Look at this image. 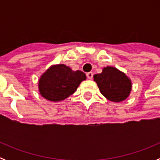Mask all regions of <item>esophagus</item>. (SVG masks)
Returning <instances> with one entry per match:
<instances>
[{
	"instance_id": "obj_1",
	"label": "esophagus",
	"mask_w": 160,
	"mask_h": 160,
	"mask_svg": "<svg viewBox=\"0 0 160 160\" xmlns=\"http://www.w3.org/2000/svg\"><path fill=\"white\" fill-rule=\"evenodd\" d=\"M87 78H88L89 79H92L93 73H91V72H89V73H87Z\"/></svg>"
}]
</instances>
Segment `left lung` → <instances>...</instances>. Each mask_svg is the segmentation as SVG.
Returning <instances> with one entry per match:
<instances>
[{"label":"left lung","instance_id":"8db88e82","mask_svg":"<svg viewBox=\"0 0 160 160\" xmlns=\"http://www.w3.org/2000/svg\"><path fill=\"white\" fill-rule=\"evenodd\" d=\"M100 92L108 100L119 102L127 99L132 88L131 79L117 68L107 66L101 73L94 75Z\"/></svg>","mask_w":160,"mask_h":160}]
</instances>
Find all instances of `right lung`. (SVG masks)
<instances>
[{
	"label": "right lung",
	"instance_id": "right-lung-1",
	"mask_svg": "<svg viewBox=\"0 0 160 160\" xmlns=\"http://www.w3.org/2000/svg\"><path fill=\"white\" fill-rule=\"evenodd\" d=\"M86 79L87 76L81 70L73 71L64 64L53 65L41 76L38 90L41 95L49 101H62L75 92Z\"/></svg>",
	"mask_w": 160,
	"mask_h": 160
}]
</instances>
